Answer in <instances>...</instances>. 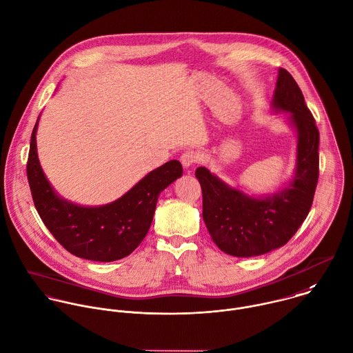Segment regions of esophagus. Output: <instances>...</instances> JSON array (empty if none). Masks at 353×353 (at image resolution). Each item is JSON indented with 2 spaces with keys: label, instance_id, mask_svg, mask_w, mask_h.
Returning a JSON list of instances; mask_svg holds the SVG:
<instances>
[{
  "label": "esophagus",
  "instance_id": "34e87169",
  "mask_svg": "<svg viewBox=\"0 0 353 353\" xmlns=\"http://www.w3.org/2000/svg\"><path fill=\"white\" fill-rule=\"evenodd\" d=\"M180 161H181V165L187 169V168H190V166H192L194 163L198 162V155L194 151H185V152L181 154Z\"/></svg>",
  "mask_w": 353,
  "mask_h": 353
}]
</instances>
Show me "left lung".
<instances>
[{"label":"left lung","instance_id":"obj_1","mask_svg":"<svg viewBox=\"0 0 353 353\" xmlns=\"http://www.w3.org/2000/svg\"><path fill=\"white\" fill-rule=\"evenodd\" d=\"M274 112H288L296 136V168L275 192L254 195L232 187L206 166L195 176L202 187L203 221L217 248L234 257H256L286 245L307 219L319 177V130L292 74L278 71Z\"/></svg>","mask_w":353,"mask_h":353}]
</instances>
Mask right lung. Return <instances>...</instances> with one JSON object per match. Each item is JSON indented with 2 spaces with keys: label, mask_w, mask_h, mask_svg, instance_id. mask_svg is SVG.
<instances>
[{
  "label": "right lung",
  "mask_w": 353,
  "mask_h": 353,
  "mask_svg": "<svg viewBox=\"0 0 353 353\" xmlns=\"http://www.w3.org/2000/svg\"><path fill=\"white\" fill-rule=\"evenodd\" d=\"M34 125L27 162V179L37 212L71 254L100 263L129 256L145 238L159 194L183 176V166L173 159L147 173L121 198L99 206H85L64 199L46 179L37 152Z\"/></svg>",
  "instance_id": "add662e5"
}]
</instances>
